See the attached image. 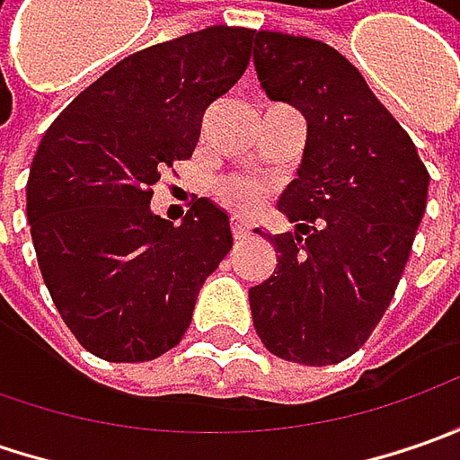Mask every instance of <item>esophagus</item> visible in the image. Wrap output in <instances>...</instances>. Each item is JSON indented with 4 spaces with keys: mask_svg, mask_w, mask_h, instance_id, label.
Returning a JSON list of instances; mask_svg holds the SVG:
<instances>
[{
    "mask_svg": "<svg viewBox=\"0 0 460 460\" xmlns=\"http://www.w3.org/2000/svg\"><path fill=\"white\" fill-rule=\"evenodd\" d=\"M230 233H233V238L235 240H245L251 235V225L245 220H240V217H233V220H230Z\"/></svg>",
    "mask_w": 460,
    "mask_h": 460,
    "instance_id": "obj_1",
    "label": "esophagus"
}]
</instances>
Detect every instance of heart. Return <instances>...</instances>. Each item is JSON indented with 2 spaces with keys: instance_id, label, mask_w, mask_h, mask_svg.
Wrapping results in <instances>:
<instances>
[{
  "instance_id": "obj_1",
  "label": "heart",
  "mask_w": 460,
  "mask_h": 460,
  "mask_svg": "<svg viewBox=\"0 0 460 460\" xmlns=\"http://www.w3.org/2000/svg\"><path fill=\"white\" fill-rule=\"evenodd\" d=\"M215 199L238 215H251L266 202V186L248 176H227L215 189Z\"/></svg>"
}]
</instances>
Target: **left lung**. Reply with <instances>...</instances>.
I'll use <instances>...</instances> for the list:
<instances>
[{
    "instance_id": "8db88e82",
    "label": "left lung",
    "mask_w": 460,
    "mask_h": 460,
    "mask_svg": "<svg viewBox=\"0 0 460 460\" xmlns=\"http://www.w3.org/2000/svg\"><path fill=\"white\" fill-rule=\"evenodd\" d=\"M253 61L266 94L307 119L299 176L279 202L296 233L256 230L271 240L276 269L248 292L253 327L284 361L341 363L368 341L394 296L430 173L335 48L258 30Z\"/></svg>"
}]
</instances>
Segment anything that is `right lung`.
<instances>
[{"instance_id": "1", "label": "right lung", "mask_w": 460, "mask_h": 460, "mask_svg": "<svg viewBox=\"0 0 460 460\" xmlns=\"http://www.w3.org/2000/svg\"><path fill=\"white\" fill-rule=\"evenodd\" d=\"M256 30L215 25L143 48L86 86L43 135L27 220L50 299L89 353L151 361L181 341L204 279L233 248L207 199L153 215V186L191 158L202 117L245 74Z\"/></svg>"}]
</instances>
